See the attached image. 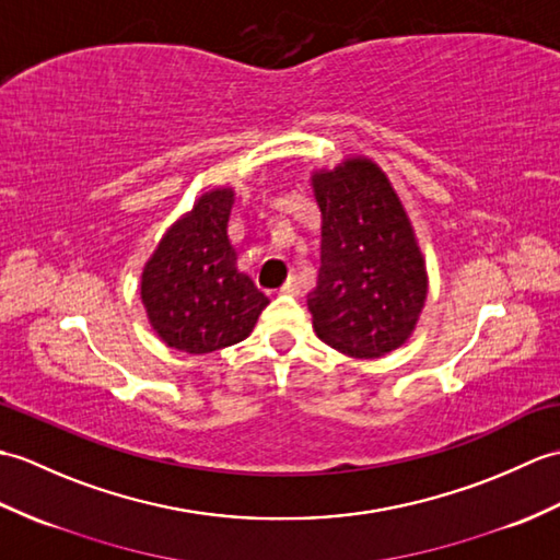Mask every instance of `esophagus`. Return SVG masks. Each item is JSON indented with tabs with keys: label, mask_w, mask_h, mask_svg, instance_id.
<instances>
[{
	"label": "esophagus",
	"mask_w": 560,
	"mask_h": 560,
	"mask_svg": "<svg viewBox=\"0 0 560 560\" xmlns=\"http://www.w3.org/2000/svg\"><path fill=\"white\" fill-rule=\"evenodd\" d=\"M279 293H283V295H298V293H301V285H298L295 277H289V281L281 285Z\"/></svg>",
	"instance_id": "34e87169"
}]
</instances>
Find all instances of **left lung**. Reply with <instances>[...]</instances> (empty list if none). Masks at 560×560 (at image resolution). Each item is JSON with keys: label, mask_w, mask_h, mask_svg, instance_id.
I'll return each mask as SVG.
<instances>
[{"label": "left lung", "mask_w": 560, "mask_h": 560, "mask_svg": "<svg viewBox=\"0 0 560 560\" xmlns=\"http://www.w3.org/2000/svg\"><path fill=\"white\" fill-rule=\"evenodd\" d=\"M322 212V267L307 295L319 339L350 358H382L418 327L427 267L392 180L368 158L310 176Z\"/></svg>", "instance_id": "left-lung-1"}]
</instances>
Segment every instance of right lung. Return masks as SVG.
Wrapping results in <instances>:
<instances>
[{
  "mask_svg": "<svg viewBox=\"0 0 560 560\" xmlns=\"http://www.w3.org/2000/svg\"><path fill=\"white\" fill-rule=\"evenodd\" d=\"M236 192L212 188L166 229L142 267L140 298L160 339L205 355L248 339L269 298L238 269L229 241Z\"/></svg>",
  "mask_w": 560,
  "mask_h": 560,
  "instance_id": "add662e5",
  "label": "right lung"
}]
</instances>
